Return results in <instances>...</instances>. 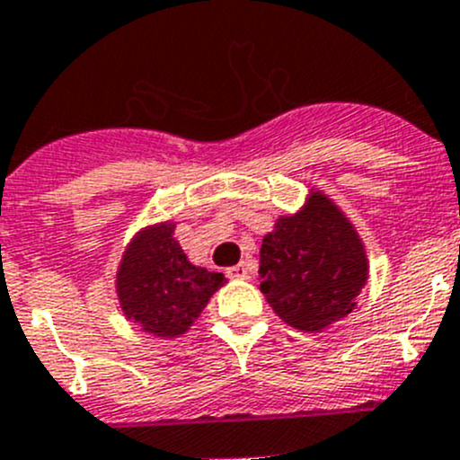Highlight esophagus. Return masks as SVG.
Here are the masks:
<instances>
[{
    "label": "esophagus",
    "instance_id": "esophagus-1",
    "mask_svg": "<svg viewBox=\"0 0 460 460\" xmlns=\"http://www.w3.org/2000/svg\"><path fill=\"white\" fill-rule=\"evenodd\" d=\"M226 276L234 280H244V279H249V267L244 265V262H240V265L229 267V270H226Z\"/></svg>",
    "mask_w": 460,
    "mask_h": 460
}]
</instances>
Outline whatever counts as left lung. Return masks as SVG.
<instances>
[{
  "label": "left lung",
  "instance_id": "8db88e82",
  "mask_svg": "<svg viewBox=\"0 0 460 460\" xmlns=\"http://www.w3.org/2000/svg\"><path fill=\"white\" fill-rule=\"evenodd\" d=\"M258 280L285 323L321 332L358 305L368 280L367 249L341 208L310 189L305 204L262 238Z\"/></svg>",
  "mask_w": 460,
  "mask_h": 460
}]
</instances>
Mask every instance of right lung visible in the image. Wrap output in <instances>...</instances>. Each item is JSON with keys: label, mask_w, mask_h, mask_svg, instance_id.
<instances>
[{"label": "right lung", "mask_w": 460, "mask_h": 460, "mask_svg": "<svg viewBox=\"0 0 460 460\" xmlns=\"http://www.w3.org/2000/svg\"><path fill=\"white\" fill-rule=\"evenodd\" d=\"M225 274L193 265L175 238V222L137 231L119 262V305L128 321L157 337H180L202 314Z\"/></svg>", "instance_id": "1"}]
</instances>
